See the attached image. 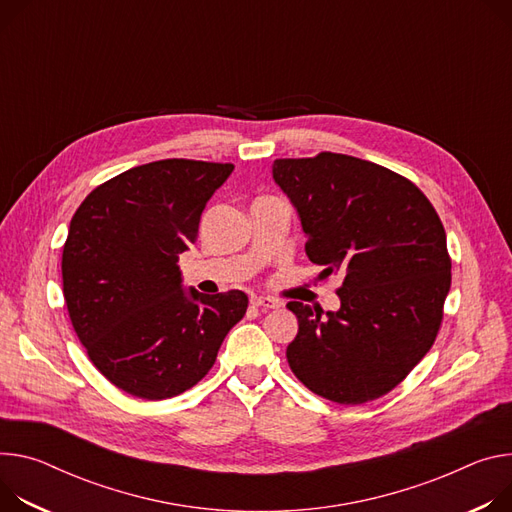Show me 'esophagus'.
<instances>
[{"instance_id":"34e87169","label":"esophagus","mask_w":512,"mask_h":512,"mask_svg":"<svg viewBox=\"0 0 512 512\" xmlns=\"http://www.w3.org/2000/svg\"><path fill=\"white\" fill-rule=\"evenodd\" d=\"M251 304L253 306H259L263 310H271V308H280L282 302L275 300V298H269V296H253L251 298Z\"/></svg>"}]
</instances>
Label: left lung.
Segmentation results:
<instances>
[{
    "instance_id": "left-lung-1",
    "label": "left lung",
    "mask_w": 512,
    "mask_h": 512,
    "mask_svg": "<svg viewBox=\"0 0 512 512\" xmlns=\"http://www.w3.org/2000/svg\"><path fill=\"white\" fill-rule=\"evenodd\" d=\"M320 277L339 275L337 312L288 302L298 335L286 357L314 394L363 404L396 388L435 343L451 288L445 228L406 177L357 157L275 159Z\"/></svg>"
}]
</instances>
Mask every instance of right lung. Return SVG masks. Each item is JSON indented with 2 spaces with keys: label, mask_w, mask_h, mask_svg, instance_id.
<instances>
[{
  "label": "right lung",
  "mask_w": 512,
  "mask_h": 512,
  "mask_svg": "<svg viewBox=\"0 0 512 512\" xmlns=\"http://www.w3.org/2000/svg\"><path fill=\"white\" fill-rule=\"evenodd\" d=\"M232 169L190 159L138 165L102 183L71 218L67 310L91 363L126 394L165 400L196 386L247 312L241 290L185 292L177 265Z\"/></svg>",
  "instance_id": "right-lung-1"
}]
</instances>
